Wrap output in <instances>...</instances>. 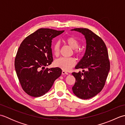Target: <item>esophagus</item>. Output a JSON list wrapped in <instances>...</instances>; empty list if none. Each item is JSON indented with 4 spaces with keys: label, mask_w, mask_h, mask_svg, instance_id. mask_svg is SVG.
<instances>
[{
    "label": "esophagus",
    "mask_w": 125,
    "mask_h": 125,
    "mask_svg": "<svg viewBox=\"0 0 125 125\" xmlns=\"http://www.w3.org/2000/svg\"><path fill=\"white\" fill-rule=\"evenodd\" d=\"M62 75H68V73L64 70H63L62 71Z\"/></svg>",
    "instance_id": "obj_1"
}]
</instances>
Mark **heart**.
I'll list each match as a JSON object with an SVG mask.
<instances>
[{"mask_svg": "<svg viewBox=\"0 0 125 125\" xmlns=\"http://www.w3.org/2000/svg\"><path fill=\"white\" fill-rule=\"evenodd\" d=\"M65 42L68 46H69L73 50V52L78 54L79 50L78 49L79 46V42L78 40L75 37L69 36L65 39ZM60 44L58 42H55L52 45V49L54 54L57 56L60 53ZM76 64V60L73 57L65 58L61 57L56 60L54 62V65L56 67H58L64 71H69Z\"/></svg>", "mask_w": 125, "mask_h": 125, "instance_id": "obj_1", "label": "heart"}]
</instances>
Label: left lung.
<instances>
[{
    "mask_svg": "<svg viewBox=\"0 0 125 125\" xmlns=\"http://www.w3.org/2000/svg\"><path fill=\"white\" fill-rule=\"evenodd\" d=\"M86 40V50L83 58L75 67L83 73H73L76 78L72 90L77 97L82 99L94 97L105 85L110 69L106 46L103 40L87 28H75Z\"/></svg>",
    "mask_w": 125,
    "mask_h": 125,
    "instance_id": "8db88e82",
    "label": "left lung"
}]
</instances>
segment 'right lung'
Masks as SVG:
<instances>
[{
  "label": "right lung",
  "mask_w": 125,
  "mask_h": 125,
  "mask_svg": "<svg viewBox=\"0 0 125 125\" xmlns=\"http://www.w3.org/2000/svg\"><path fill=\"white\" fill-rule=\"evenodd\" d=\"M64 32L40 28L23 40L15 58V69L22 89L31 97H38L49 91L61 76L60 68H46L53 61L52 42Z\"/></svg>",
  "instance_id": "add662e5"
}]
</instances>
